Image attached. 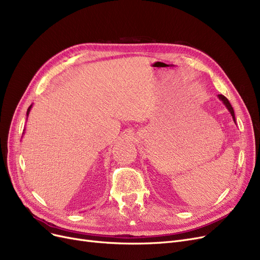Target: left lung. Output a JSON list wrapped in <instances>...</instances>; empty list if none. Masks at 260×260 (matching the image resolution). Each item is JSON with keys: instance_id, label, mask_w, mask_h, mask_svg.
Wrapping results in <instances>:
<instances>
[{"instance_id": "left-lung-1", "label": "left lung", "mask_w": 260, "mask_h": 260, "mask_svg": "<svg viewBox=\"0 0 260 260\" xmlns=\"http://www.w3.org/2000/svg\"><path fill=\"white\" fill-rule=\"evenodd\" d=\"M217 98L219 99V101H222L223 102V104L226 106V108L228 109V111L230 112V114H232V117H233V119H234V122L236 123V118H235V111H234V108H233V106L230 105V103H229V101L225 98L224 95H222V94H219V95H217Z\"/></svg>"}]
</instances>
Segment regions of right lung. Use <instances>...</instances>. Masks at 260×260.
<instances>
[{"instance_id":"add662e5","label":"right lung","mask_w":260,"mask_h":260,"mask_svg":"<svg viewBox=\"0 0 260 260\" xmlns=\"http://www.w3.org/2000/svg\"><path fill=\"white\" fill-rule=\"evenodd\" d=\"M31 108H32V105L30 106V107L27 108V111H26V119H27V115H28V113H30V110H31ZM23 134H24V132H23Z\"/></svg>"}]
</instances>
